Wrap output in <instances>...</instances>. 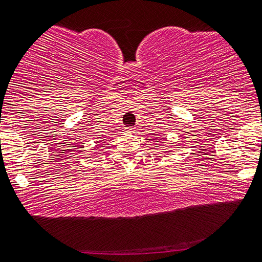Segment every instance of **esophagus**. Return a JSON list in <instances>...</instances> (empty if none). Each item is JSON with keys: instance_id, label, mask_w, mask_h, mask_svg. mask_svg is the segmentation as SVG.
<instances>
[{"instance_id": "esophagus-1", "label": "esophagus", "mask_w": 262, "mask_h": 262, "mask_svg": "<svg viewBox=\"0 0 262 262\" xmlns=\"http://www.w3.org/2000/svg\"><path fill=\"white\" fill-rule=\"evenodd\" d=\"M124 129H126V132H134L135 128H133V127H126V128H124Z\"/></svg>"}]
</instances>
